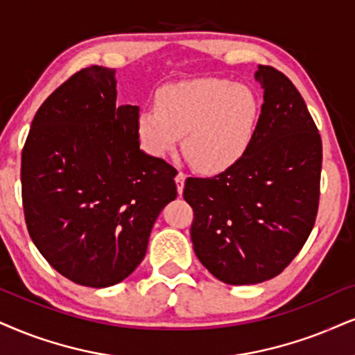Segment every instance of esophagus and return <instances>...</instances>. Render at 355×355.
Returning a JSON list of instances; mask_svg holds the SVG:
<instances>
[{"label": "esophagus", "mask_w": 355, "mask_h": 355, "mask_svg": "<svg viewBox=\"0 0 355 355\" xmlns=\"http://www.w3.org/2000/svg\"><path fill=\"white\" fill-rule=\"evenodd\" d=\"M174 181H176V186H178V192L179 196L182 194V191H184V181H186V174L184 173H178L176 178H174Z\"/></svg>", "instance_id": "obj_1"}]
</instances>
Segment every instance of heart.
I'll list each match as a JSON object with an SVG mask.
<instances>
[{"instance_id":"obj_1","label":"heart","mask_w":355,"mask_h":355,"mask_svg":"<svg viewBox=\"0 0 355 355\" xmlns=\"http://www.w3.org/2000/svg\"><path fill=\"white\" fill-rule=\"evenodd\" d=\"M157 108L137 116L139 143L151 156L164 157L178 148L200 173H224L242 159L253 141L261 115L252 87L225 78H192L164 85Z\"/></svg>"}]
</instances>
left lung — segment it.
<instances>
[{"label": "left lung", "instance_id": "left-lung-1", "mask_svg": "<svg viewBox=\"0 0 355 355\" xmlns=\"http://www.w3.org/2000/svg\"><path fill=\"white\" fill-rule=\"evenodd\" d=\"M263 105L242 159L214 178H189L191 240L199 261L227 284L277 277L311 234L322 144L303 97L284 73L258 65Z\"/></svg>", "mask_w": 355, "mask_h": 355}]
</instances>
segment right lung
<instances>
[{
  "label": "right lung",
  "instance_id": "right-lung-1",
  "mask_svg": "<svg viewBox=\"0 0 355 355\" xmlns=\"http://www.w3.org/2000/svg\"><path fill=\"white\" fill-rule=\"evenodd\" d=\"M116 71L73 73L34 116L21 157L31 239L71 282L107 288L146 255L178 171L139 150L137 105H116Z\"/></svg>",
  "mask_w": 355,
  "mask_h": 355
}]
</instances>
